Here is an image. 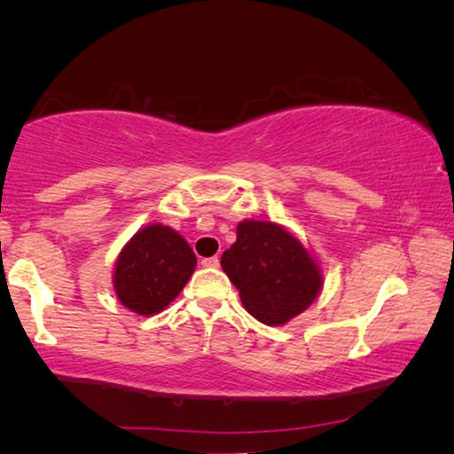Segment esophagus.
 Listing matches in <instances>:
<instances>
[{
	"instance_id": "obj_1",
	"label": "esophagus",
	"mask_w": 454,
	"mask_h": 454,
	"mask_svg": "<svg viewBox=\"0 0 454 454\" xmlns=\"http://www.w3.org/2000/svg\"><path fill=\"white\" fill-rule=\"evenodd\" d=\"M202 266H206V268H218V266H220V260H218V256L204 258V260H202Z\"/></svg>"
}]
</instances>
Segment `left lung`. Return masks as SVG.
Masks as SVG:
<instances>
[{
	"instance_id": "obj_1",
	"label": "left lung",
	"mask_w": 454,
	"mask_h": 454,
	"mask_svg": "<svg viewBox=\"0 0 454 454\" xmlns=\"http://www.w3.org/2000/svg\"><path fill=\"white\" fill-rule=\"evenodd\" d=\"M220 264L240 290L244 309L268 326L284 325L309 309L322 288L309 250L272 222H240L236 242Z\"/></svg>"
}]
</instances>
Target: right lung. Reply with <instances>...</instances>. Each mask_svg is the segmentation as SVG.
Returning a JSON list of instances; mask_svg holds the SVG:
<instances>
[{
	"label": "right lung",
	"instance_id": "right-lung-1",
	"mask_svg": "<svg viewBox=\"0 0 454 454\" xmlns=\"http://www.w3.org/2000/svg\"><path fill=\"white\" fill-rule=\"evenodd\" d=\"M196 256L176 230L142 228L120 252L114 288L126 309L142 317L164 310L194 272Z\"/></svg>",
	"mask_w": 454,
	"mask_h": 454
}]
</instances>
